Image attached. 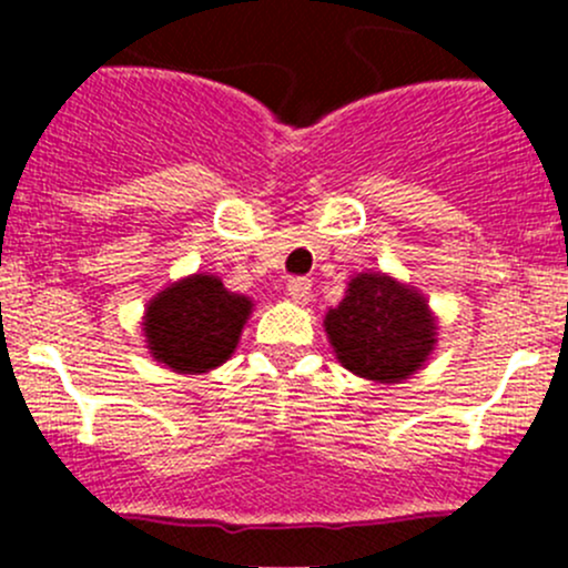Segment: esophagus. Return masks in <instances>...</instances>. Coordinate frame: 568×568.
Returning a JSON list of instances; mask_svg holds the SVG:
<instances>
[{"label":"esophagus","instance_id":"obj_1","mask_svg":"<svg viewBox=\"0 0 568 568\" xmlns=\"http://www.w3.org/2000/svg\"><path fill=\"white\" fill-rule=\"evenodd\" d=\"M285 294H288V300L296 302V305H305L313 294V283L305 277H294L288 280V285H285Z\"/></svg>","mask_w":568,"mask_h":568}]
</instances>
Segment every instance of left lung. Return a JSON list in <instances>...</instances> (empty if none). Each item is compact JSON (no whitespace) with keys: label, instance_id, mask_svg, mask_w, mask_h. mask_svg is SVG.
Listing matches in <instances>:
<instances>
[{"label":"left lung","instance_id":"1","mask_svg":"<svg viewBox=\"0 0 568 568\" xmlns=\"http://www.w3.org/2000/svg\"><path fill=\"white\" fill-rule=\"evenodd\" d=\"M437 329L426 296L385 272L354 274L341 305L324 316L337 363L374 385H400L415 376L434 354Z\"/></svg>","mask_w":568,"mask_h":568}]
</instances>
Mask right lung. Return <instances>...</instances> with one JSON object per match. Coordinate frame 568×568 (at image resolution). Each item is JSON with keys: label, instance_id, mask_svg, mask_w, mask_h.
<instances>
[{"label": "right lung", "instance_id": "1", "mask_svg": "<svg viewBox=\"0 0 568 568\" xmlns=\"http://www.w3.org/2000/svg\"><path fill=\"white\" fill-rule=\"evenodd\" d=\"M252 300L227 291L214 274H189L145 305L142 335L156 363L175 374H209L233 357Z\"/></svg>", "mask_w": 568, "mask_h": 568}]
</instances>
